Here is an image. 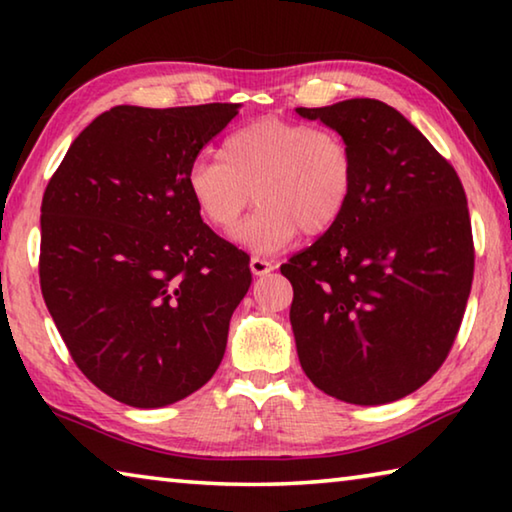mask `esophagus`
Segmentation results:
<instances>
[{"label":"esophagus","instance_id":"obj_1","mask_svg":"<svg viewBox=\"0 0 512 512\" xmlns=\"http://www.w3.org/2000/svg\"><path fill=\"white\" fill-rule=\"evenodd\" d=\"M275 268L273 262H268V259H262V257H253L250 259V273H253L255 277H262V275H268Z\"/></svg>","mask_w":512,"mask_h":512}]
</instances>
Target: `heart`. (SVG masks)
I'll list each match as a JSON object with an SVG mask.
<instances>
[{"instance_id":"b5f03b06","label":"heart","mask_w":512,"mask_h":512,"mask_svg":"<svg viewBox=\"0 0 512 512\" xmlns=\"http://www.w3.org/2000/svg\"><path fill=\"white\" fill-rule=\"evenodd\" d=\"M219 155L189 164L187 192L216 230L235 228L253 192L259 207L232 239L255 255L287 248L300 230L320 235L350 205L354 151L332 128L259 119L225 137Z\"/></svg>"}]
</instances>
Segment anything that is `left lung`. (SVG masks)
Instances as JSON below:
<instances>
[{
	"instance_id": "obj_1",
	"label": "left lung",
	"mask_w": 512,
	"mask_h": 512,
	"mask_svg": "<svg viewBox=\"0 0 512 512\" xmlns=\"http://www.w3.org/2000/svg\"><path fill=\"white\" fill-rule=\"evenodd\" d=\"M354 151L350 205L282 264L305 375L336 400L377 406L433 377L461 327L474 246L461 180L395 108L348 99L296 108Z\"/></svg>"
}]
</instances>
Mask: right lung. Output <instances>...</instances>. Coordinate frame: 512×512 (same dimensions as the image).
I'll list each match as a JSON object with an SVG mask.
<instances>
[{
	"mask_svg": "<svg viewBox=\"0 0 512 512\" xmlns=\"http://www.w3.org/2000/svg\"><path fill=\"white\" fill-rule=\"evenodd\" d=\"M239 108H110L42 196V298L83 375L135 409L212 379L250 287L248 255L207 228L185 180Z\"/></svg>",
	"mask_w": 512,
	"mask_h": 512,
	"instance_id": "right-lung-1",
	"label": "right lung"
}]
</instances>
